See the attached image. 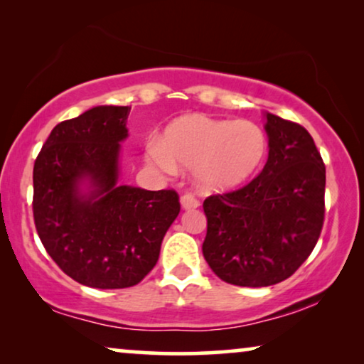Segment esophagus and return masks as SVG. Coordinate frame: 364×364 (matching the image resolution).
Returning a JSON list of instances; mask_svg holds the SVG:
<instances>
[{
	"mask_svg": "<svg viewBox=\"0 0 364 364\" xmlns=\"http://www.w3.org/2000/svg\"><path fill=\"white\" fill-rule=\"evenodd\" d=\"M181 205L183 210H192V208H197L198 207V200L191 193H186V196L181 197Z\"/></svg>",
	"mask_w": 364,
	"mask_h": 364,
	"instance_id": "34e87169",
	"label": "esophagus"
}]
</instances>
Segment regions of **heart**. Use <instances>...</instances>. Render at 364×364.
Masks as SVG:
<instances>
[{
	"instance_id": "heart-1",
	"label": "heart",
	"mask_w": 364,
	"mask_h": 364,
	"mask_svg": "<svg viewBox=\"0 0 364 364\" xmlns=\"http://www.w3.org/2000/svg\"><path fill=\"white\" fill-rule=\"evenodd\" d=\"M267 149V134L255 122L187 114L149 144L147 157L168 173L193 171V182L203 193H225L255 176Z\"/></svg>"
}]
</instances>
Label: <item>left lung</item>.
Segmentation results:
<instances>
[{
	"label": "left lung",
	"mask_w": 364,
	"mask_h": 364,
	"mask_svg": "<svg viewBox=\"0 0 364 364\" xmlns=\"http://www.w3.org/2000/svg\"><path fill=\"white\" fill-rule=\"evenodd\" d=\"M268 159L240 191L203 202V257L220 280L270 287L315 248L325 217V164L305 127L265 112Z\"/></svg>",
	"instance_id": "1"
}]
</instances>
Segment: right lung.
<instances>
[{"label": "right lung", "instance_id": "add662e5", "mask_svg": "<svg viewBox=\"0 0 364 364\" xmlns=\"http://www.w3.org/2000/svg\"><path fill=\"white\" fill-rule=\"evenodd\" d=\"M129 106H96L58 124L34 162L33 212L49 257L81 285H137L181 212L173 191L121 186Z\"/></svg>", "mask_w": 364, "mask_h": 364}]
</instances>
